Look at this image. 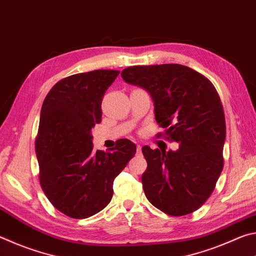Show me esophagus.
I'll list each match as a JSON object with an SVG mask.
<instances>
[{"label": "esophagus", "instance_id": "1", "mask_svg": "<svg viewBox=\"0 0 256 256\" xmlns=\"http://www.w3.org/2000/svg\"><path fill=\"white\" fill-rule=\"evenodd\" d=\"M141 149H142V146H141L140 144H138V146H136V150H138V152H141Z\"/></svg>", "mask_w": 256, "mask_h": 256}]
</instances>
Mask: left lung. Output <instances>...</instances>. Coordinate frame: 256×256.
Returning a JSON list of instances; mask_svg holds the SVG:
<instances>
[{"instance_id":"obj_1","label":"left lung","mask_w":256,"mask_h":256,"mask_svg":"<svg viewBox=\"0 0 256 256\" xmlns=\"http://www.w3.org/2000/svg\"><path fill=\"white\" fill-rule=\"evenodd\" d=\"M120 76L149 92L156 120L180 144L175 151L142 148L146 198L167 214H192L209 198L224 168L226 122L218 92L204 76L180 64L130 66Z\"/></svg>"}]
</instances>
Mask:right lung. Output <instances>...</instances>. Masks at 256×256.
I'll return each mask as SVG.
<instances>
[{"mask_svg": "<svg viewBox=\"0 0 256 256\" xmlns=\"http://www.w3.org/2000/svg\"><path fill=\"white\" fill-rule=\"evenodd\" d=\"M120 74L96 70L68 76L47 94L36 138L40 180L56 209L76 219L102 211L112 196V183L136 152L128 138L110 152H94L92 128L102 122V100Z\"/></svg>", "mask_w": 256, "mask_h": 256, "instance_id": "add662e5", "label": "right lung"}]
</instances>
